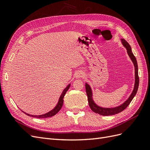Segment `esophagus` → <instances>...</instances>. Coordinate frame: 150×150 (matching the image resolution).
Masks as SVG:
<instances>
[{
	"instance_id": "esophagus-1",
	"label": "esophagus",
	"mask_w": 150,
	"mask_h": 150,
	"mask_svg": "<svg viewBox=\"0 0 150 150\" xmlns=\"http://www.w3.org/2000/svg\"><path fill=\"white\" fill-rule=\"evenodd\" d=\"M84 76V75H83V74L82 72H81V71H79V72H77L76 73V76L77 78H80V77H83V76Z\"/></svg>"
}]
</instances>
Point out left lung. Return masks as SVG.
Listing matches in <instances>:
<instances>
[{
  "instance_id": "1",
  "label": "left lung",
  "mask_w": 150,
  "mask_h": 150,
  "mask_svg": "<svg viewBox=\"0 0 150 150\" xmlns=\"http://www.w3.org/2000/svg\"><path fill=\"white\" fill-rule=\"evenodd\" d=\"M122 42L123 45L125 46L127 50L128 54L130 57V59H132V62L134 64V67H135V75H136L135 86H134V89L132 91V93L131 94V95H130V96L129 98L127 100L125 103H123L122 105L119 106L118 107H115V108H101V107H99L95 104L94 101L93 100V98H92V91H91V87L89 85H88V84L87 83L86 84V93L87 95L88 103H89V105L90 106L91 109L94 113H98L101 115H103V116H108V115H115L118 113H120L123 110H124L129 105L130 102L132 101V99L134 98V96H135V95L136 94L137 89H138V87H139V76H138V66H137L136 58V57L134 56L133 53L132 52L131 47H130V45L129 44L128 42L124 39H122Z\"/></svg>"
}]
</instances>
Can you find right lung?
Masks as SVG:
<instances>
[{"label":"right lung","instance_id":"1","mask_svg":"<svg viewBox=\"0 0 150 150\" xmlns=\"http://www.w3.org/2000/svg\"><path fill=\"white\" fill-rule=\"evenodd\" d=\"M70 87V84H69V85L64 89L62 94H61V96H60L59 99V101H58V103H57L56 106L52 110H51V112H49L45 113V114H44V115H29L28 113H26L24 112H23L25 113L26 115H28V116H31V117H33L38 118H48V117H51L54 116V115H55L56 113H58L59 112V110L61 109V108H62L63 105L64 96L65 94H66V93L67 92V91L69 89Z\"/></svg>","mask_w":150,"mask_h":150}]
</instances>
